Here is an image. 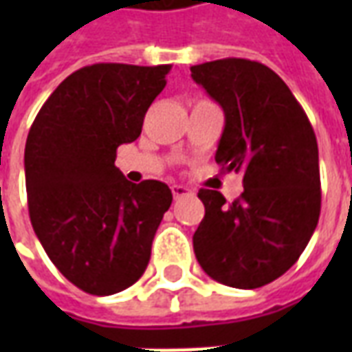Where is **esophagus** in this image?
<instances>
[{"label":"esophagus","instance_id":"obj_1","mask_svg":"<svg viewBox=\"0 0 352 352\" xmlns=\"http://www.w3.org/2000/svg\"><path fill=\"white\" fill-rule=\"evenodd\" d=\"M171 192H173V198H175V199L192 194L190 188H186V186H183V184H173V186H171Z\"/></svg>","mask_w":352,"mask_h":352}]
</instances>
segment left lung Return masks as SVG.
<instances>
[{
	"instance_id": "1",
	"label": "left lung",
	"mask_w": 352,
	"mask_h": 352,
	"mask_svg": "<svg viewBox=\"0 0 352 352\" xmlns=\"http://www.w3.org/2000/svg\"><path fill=\"white\" fill-rule=\"evenodd\" d=\"M192 79L224 111L214 160L243 175L232 204L201 188L206 217L192 237L204 272L258 288L290 270L317 228L320 173L315 131L279 75L245 58L192 65Z\"/></svg>"
}]
</instances>
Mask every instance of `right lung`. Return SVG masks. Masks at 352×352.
<instances>
[{
	"instance_id": "obj_1",
	"label": "right lung",
	"mask_w": 352,
	"mask_h": 352,
	"mask_svg": "<svg viewBox=\"0 0 352 352\" xmlns=\"http://www.w3.org/2000/svg\"><path fill=\"white\" fill-rule=\"evenodd\" d=\"M171 65L94 64L50 94L30 128L24 171L30 221L52 264L75 287L111 296L145 273L171 190L130 183L116 148L141 135Z\"/></svg>"
}]
</instances>
